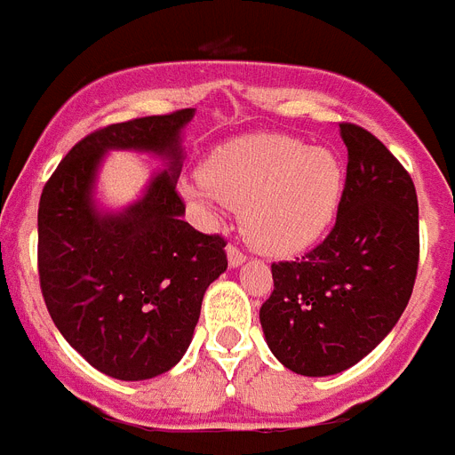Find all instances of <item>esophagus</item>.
I'll return each mask as SVG.
<instances>
[{
    "mask_svg": "<svg viewBox=\"0 0 455 455\" xmlns=\"http://www.w3.org/2000/svg\"><path fill=\"white\" fill-rule=\"evenodd\" d=\"M225 251H228V262H230V267H239V265H243V262H246V255L236 249V246H232V243Z\"/></svg>",
    "mask_w": 455,
    "mask_h": 455,
    "instance_id": "34e87169",
    "label": "esophagus"
}]
</instances>
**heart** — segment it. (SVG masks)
<instances>
[{"instance_id":"1","label":"heart","mask_w":455,"mask_h":455,"mask_svg":"<svg viewBox=\"0 0 455 455\" xmlns=\"http://www.w3.org/2000/svg\"><path fill=\"white\" fill-rule=\"evenodd\" d=\"M186 200L213 219L223 204L243 209V232L255 249L292 255L321 239L339 212L344 167L328 148L302 139L253 134L220 146Z\"/></svg>"}]
</instances>
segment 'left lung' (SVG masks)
<instances>
[{
	"label": "left lung",
	"mask_w": 455,
	"mask_h": 455,
	"mask_svg": "<svg viewBox=\"0 0 455 455\" xmlns=\"http://www.w3.org/2000/svg\"><path fill=\"white\" fill-rule=\"evenodd\" d=\"M348 151L337 223L323 243L274 262L260 307L267 347L304 377L354 367L403 316L419 267V200L407 169L374 134L341 123Z\"/></svg>",
	"instance_id": "left-lung-1"
}]
</instances>
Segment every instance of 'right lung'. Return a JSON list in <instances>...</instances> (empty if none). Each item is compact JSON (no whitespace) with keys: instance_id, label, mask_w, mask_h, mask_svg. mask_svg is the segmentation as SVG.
<instances>
[{"instance_id":"right-lung-1","label":"right lung","mask_w":455,"mask_h":455,"mask_svg":"<svg viewBox=\"0 0 455 455\" xmlns=\"http://www.w3.org/2000/svg\"><path fill=\"white\" fill-rule=\"evenodd\" d=\"M195 108L101 127L81 139L44 186L39 279L52 323L95 370L144 381L183 358L206 288L228 269L225 239L183 220L176 193L183 127ZM108 150L163 156L137 203L120 212L94 200Z\"/></svg>"}]
</instances>
